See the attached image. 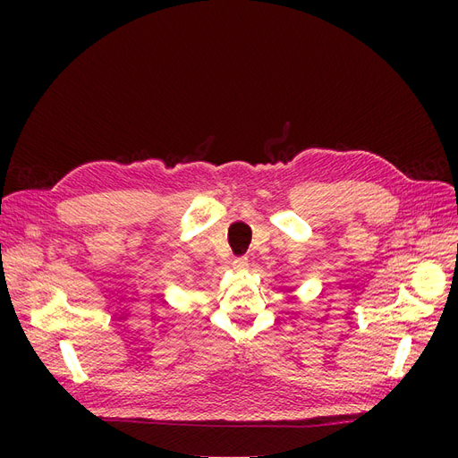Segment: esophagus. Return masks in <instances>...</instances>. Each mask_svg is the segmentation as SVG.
Instances as JSON below:
<instances>
[{
    "mask_svg": "<svg viewBox=\"0 0 458 458\" xmlns=\"http://www.w3.org/2000/svg\"><path fill=\"white\" fill-rule=\"evenodd\" d=\"M248 267V258L246 256H237L233 259V269H237V271H242V269H246Z\"/></svg>",
    "mask_w": 458,
    "mask_h": 458,
    "instance_id": "34e87169",
    "label": "esophagus"
}]
</instances>
